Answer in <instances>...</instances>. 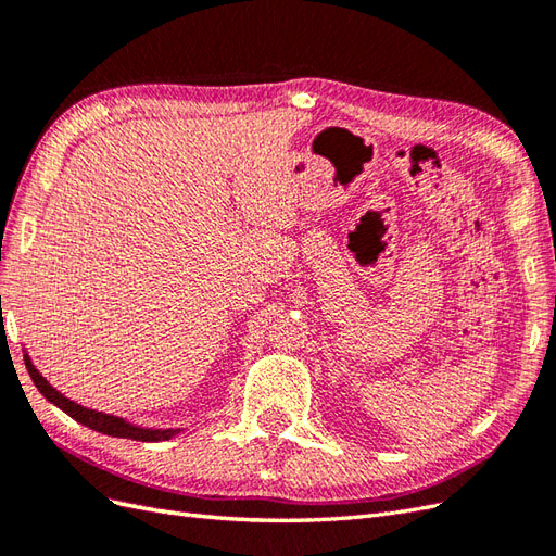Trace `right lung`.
I'll return each instance as SVG.
<instances>
[{
  "mask_svg": "<svg viewBox=\"0 0 556 556\" xmlns=\"http://www.w3.org/2000/svg\"><path fill=\"white\" fill-rule=\"evenodd\" d=\"M25 366L29 371V378L35 380L37 390L50 401L55 403L60 410H64L70 417H74L76 422L86 425L88 429H94L99 433H106V435H115V439H131V441H143V443H157V441H169L174 439L176 433H180V429H146V427H137L127 422L123 417H115L109 413H99V410H90V408H83L78 406L76 401L66 399L64 394H60L53 384H50L41 374L39 368L31 364L29 355H25Z\"/></svg>",
  "mask_w": 556,
  "mask_h": 556,
  "instance_id": "add662e5",
  "label": "right lung"
}]
</instances>
